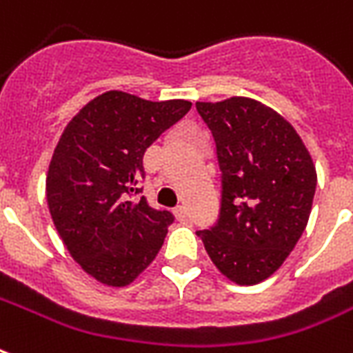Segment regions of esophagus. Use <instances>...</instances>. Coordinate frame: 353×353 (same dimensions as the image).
<instances>
[{
	"label": "esophagus",
	"instance_id": "34e87169",
	"mask_svg": "<svg viewBox=\"0 0 353 353\" xmlns=\"http://www.w3.org/2000/svg\"><path fill=\"white\" fill-rule=\"evenodd\" d=\"M174 212H176V219L177 220H185V219H187V209H185V205H177L176 209H174Z\"/></svg>",
	"mask_w": 353,
	"mask_h": 353
}]
</instances>
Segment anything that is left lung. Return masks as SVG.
Wrapping results in <instances>:
<instances>
[{
  "mask_svg": "<svg viewBox=\"0 0 353 353\" xmlns=\"http://www.w3.org/2000/svg\"><path fill=\"white\" fill-rule=\"evenodd\" d=\"M222 170L219 222L198 231L207 254L236 285L270 278L307 225L316 170L296 129L252 98L198 101Z\"/></svg>",
  "mask_w": 353,
  "mask_h": 353,
  "instance_id": "left-lung-1",
  "label": "left lung"
}]
</instances>
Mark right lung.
Returning a JSON list of instances; mask_svg holds the SVG:
<instances>
[{"label":"right lung","instance_id":"add662e5","mask_svg":"<svg viewBox=\"0 0 353 353\" xmlns=\"http://www.w3.org/2000/svg\"><path fill=\"white\" fill-rule=\"evenodd\" d=\"M192 103L148 101L109 90L88 101L64 128L46 177L51 219L64 246L99 283L125 287L155 259L170 211L142 192V159Z\"/></svg>","mask_w":353,"mask_h":353}]
</instances>
